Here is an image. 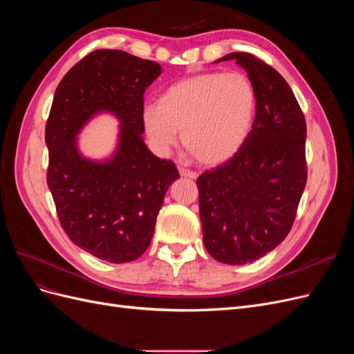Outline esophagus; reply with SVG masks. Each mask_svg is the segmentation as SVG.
Masks as SVG:
<instances>
[{"label":"esophagus","mask_w":354,"mask_h":354,"mask_svg":"<svg viewBox=\"0 0 354 354\" xmlns=\"http://www.w3.org/2000/svg\"><path fill=\"white\" fill-rule=\"evenodd\" d=\"M178 173H180L181 177H187V178H192V180H196L198 178L196 171H192V169L185 168V167H180L178 168Z\"/></svg>","instance_id":"esophagus-1"}]
</instances>
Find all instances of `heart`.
<instances>
[{"mask_svg": "<svg viewBox=\"0 0 354 354\" xmlns=\"http://www.w3.org/2000/svg\"><path fill=\"white\" fill-rule=\"evenodd\" d=\"M257 95L241 72H208L177 81L145 106L142 124L158 149H167L181 133L187 152L198 162H226L251 131Z\"/></svg>", "mask_w": 354, "mask_h": 354, "instance_id": "obj_1", "label": "heart"}]
</instances>
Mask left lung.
<instances>
[{"label": "left lung", "mask_w": 354, "mask_h": 354, "mask_svg": "<svg viewBox=\"0 0 354 354\" xmlns=\"http://www.w3.org/2000/svg\"><path fill=\"white\" fill-rule=\"evenodd\" d=\"M236 60L251 80L255 120L226 164L196 180L203 245L220 263L242 266L274 250L289 233L307 181L306 120L282 75L250 53Z\"/></svg>", "instance_id": "8db88e82"}]
</instances>
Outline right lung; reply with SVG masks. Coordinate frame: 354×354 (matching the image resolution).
<instances>
[{
    "label": "right lung",
    "mask_w": 354,
    "mask_h": 354,
    "mask_svg": "<svg viewBox=\"0 0 354 354\" xmlns=\"http://www.w3.org/2000/svg\"><path fill=\"white\" fill-rule=\"evenodd\" d=\"M162 72L156 62L121 50H95L75 65L53 99L46 125L47 183L69 239L109 263L138 259L151 245L174 162L155 156L143 140V94ZM120 121L114 153L90 160L77 134L94 115Z\"/></svg>",
    "instance_id": "add662e5"
}]
</instances>
